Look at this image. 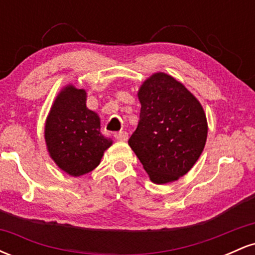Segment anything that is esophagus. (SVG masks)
Here are the masks:
<instances>
[{
  "label": "esophagus",
  "instance_id": "obj_1",
  "mask_svg": "<svg viewBox=\"0 0 255 255\" xmlns=\"http://www.w3.org/2000/svg\"><path fill=\"white\" fill-rule=\"evenodd\" d=\"M114 136H115L118 140H120V141H127L128 140V133L125 130L118 131V133H115V135Z\"/></svg>",
  "mask_w": 255,
  "mask_h": 255
}]
</instances>
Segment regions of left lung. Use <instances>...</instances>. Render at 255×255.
I'll return each instance as SVG.
<instances>
[{"instance_id":"left-lung-1","label":"left lung","mask_w":255,"mask_h":255,"mask_svg":"<svg viewBox=\"0 0 255 255\" xmlns=\"http://www.w3.org/2000/svg\"><path fill=\"white\" fill-rule=\"evenodd\" d=\"M140 120L128 144L151 181H176L192 169L204 150L207 122L203 107L182 84L157 73L139 93Z\"/></svg>"}]
</instances>
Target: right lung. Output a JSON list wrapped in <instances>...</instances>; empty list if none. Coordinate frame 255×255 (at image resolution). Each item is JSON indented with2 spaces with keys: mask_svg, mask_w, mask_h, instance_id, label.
Masks as SVG:
<instances>
[{
  "mask_svg": "<svg viewBox=\"0 0 255 255\" xmlns=\"http://www.w3.org/2000/svg\"><path fill=\"white\" fill-rule=\"evenodd\" d=\"M45 141L55 163L72 176L92 171L113 141L101 133L97 114L86 108V92L66 87L52 105Z\"/></svg>",
  "mask_w": 255,
  "mask_h": 255,
  "instance_id": "obj_1",
  "label": "right lung"
}]
</instances>
